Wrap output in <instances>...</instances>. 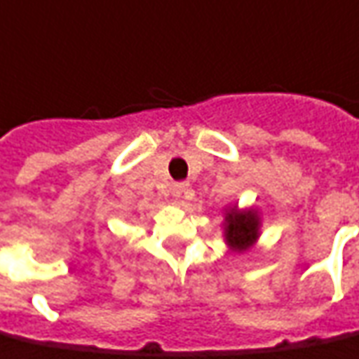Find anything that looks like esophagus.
<instances>
[{
  "mask_svg": "<svg viewBox=\"0 0 359 359\" xmlns=\"http://www.w3.org/2000/svg\"><path fill=\"white\" fill-rule=\"evenodd\" d=\"M172 196H175L177 200H179V198H192L194 192L188 182H179V184L172 187Z\"/></svg>",
  "mask_w": 359,
  "mask_h": 359,
  "instance_id": "esophagus-1",
  "label": "esophagus"
}]
</instances>
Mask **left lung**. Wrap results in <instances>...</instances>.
<instances>
[{
    "label": "left lung",
    "mask_w": 359,
    "mask_h": 359,
    "mask_svg": "<svg viewBox=\"0 0 359 359\" xmlns=\"http://www.w3.org/2000/svg\"><path fill=\"white\" fill-rule=\"evenodd\" d=\"M261 219L255 209H238L233 205L224 217V240L232 251H247L259 238Z\"/></svg>",
    "instance_id": "1"
}]
</instances>
